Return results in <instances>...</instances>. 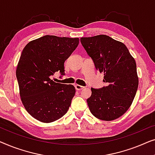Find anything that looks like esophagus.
<instances>
[{
    "label": "esophagus",
    "instance_id": "1",
    "mask_svg": "<svg viewBox=\"0 0 155 155\" xmlns=\"http://www.w3.org/2000/svg\"><path fill=\"white\" fill-rule=\"evenodd\" d=\"M75 87L77 90H83V89L84 88V86H81V85H79V84H76V85H75Z\"/></svg>",
    "mask_w": 155,
    "mask_h": 155
}]
</instances>
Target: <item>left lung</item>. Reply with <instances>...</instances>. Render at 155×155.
Listing matches in <instances>:
<instances>
[{"label":"left lung","mask_w":155,"mask_h":155,"mask_svg":"<svg viewBox=\"0 0 155 155\" xmlns=\"http://www.w3.org/2000/svg\"><path fill=\"white\" fill-rule=\"evenodd\" d=\"M80 41L107 82L100 89L91 88L87 99L91 113L99 119L115 120L128 111L138 87L135 59L124 43L109 36L82 37Z\"/></svg>","instance_id":"8db88e82"}]
</instances>
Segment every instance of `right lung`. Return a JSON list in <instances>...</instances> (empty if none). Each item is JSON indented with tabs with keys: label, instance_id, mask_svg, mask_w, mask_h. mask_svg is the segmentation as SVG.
Instances as JSON below:
<instances>
[{
	"label": "right lung",
	"instance_id": "right-lung-1",
	"mask_svg": "<svg viewBox=\"0 0 155 155\" xmlns=\"http://www.w3.org/2000/svg\"><path fill=\"white\" fill-rule=\"evenodd\" d=\"M78 44V38L46 35L29 41L23 49L16 76L22 104L35 119L54 122L67 113L75 87L49 77L58 71L64 75V62Z\"/></svg>",
	"mask_w": 155,
	"mask_h": 155
}]
</instances>
